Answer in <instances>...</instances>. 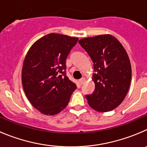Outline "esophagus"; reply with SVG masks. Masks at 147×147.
<instances>
[{"instance_id": "obj_1", "label": "esophagus", "mask_w": 147, "mask_h": 147, "mask_svg": "<svg viewBox=\"0 0 147 147\" xmlns=\"http://www.w3.org/2000/svg\"><path fill=\"white\" fill-rule=\"evenodd\" d=\"M85 81H86L85 78H82L81 79H80V80H79V83H80V85H83V83H85Z\"/></svg>"}]
</instances>
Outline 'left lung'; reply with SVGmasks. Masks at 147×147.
I'll return each instance as SVG.
<instances>
[{
  "label": "left lung",
  "instance_id": "left-lung-1",
  "mask_svg": "<svg viewBox=\"0 0 147 147\" xmlns=\"http://www.w3.org/2000/svg\"><path fill=\"white\" fill-rule=\"evenodd\" d=\"M94 63L92 80L94 91L86 96L88 105L99 112L115 109L125 98L132 69L129 57L122 45L110 34L87 37L78 41Z\"/></svg>",
  "mask_w": 147,
  "mask_h": 147
}]
</instances>
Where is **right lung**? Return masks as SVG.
Wrapping results in <instances>:
<instances>
[{"label": "right lung", "mask_w": 147, "mask_h": 147, "mask_svg": "<svg viewBox=\"0 0 147 147\" xmlns=\"http://www.w3.org/2000/svg\"><path fill=\"white\" fill-rule=\"evenodd\" d=\"M78 39L59 34L45 35L34 42L25 58L22 84L31 105L45 115L67 107L75 83L66 75V59Z\"/></svg>", "instance_id": "add662e5"}]
</instances>
